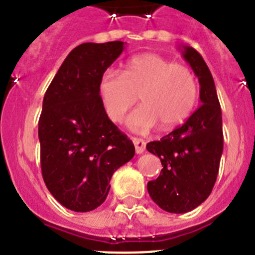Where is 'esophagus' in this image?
Wrapping results in <instances>:
<instances>
[{"mask_svg":"<svg viewBox=\"0 0 255 255\" xmlns=\"http://www.w3.org/2000/svg\"><path fill=\"white\" fill-rule=\"evenodd\" d=\"M132 143L135 145V152L138 153V154H141V153L145 150V141L143 139L139 138H132Z\"/></svg>","mask_w":255,"mask_h":255,"instance_id":"obj_1","label":"esophagus"}]
</instances>
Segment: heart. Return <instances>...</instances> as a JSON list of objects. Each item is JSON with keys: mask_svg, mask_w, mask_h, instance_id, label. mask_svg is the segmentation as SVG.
I'll return each mask as SVG.
<instances>
[{"mask_svg": "<svg viewBox=\"0 0 255 255\" xmlns=\"http://www.w3.org/2000/svg\"><path fill=\"white\" fill-rule=\"evenodd\" d=\"M98 94L107 117L119 123L138 101L143 105L126 120L134 131L145 132L161 124L171 129L194 108L198 83L189 67L157 53H141L125 64L123 74L107 70L98 83Z\"/></svg>", "mask_w": 255, "mask_h": 255, "instance_id": "heart-1", "label": "heart"}]
</instances>
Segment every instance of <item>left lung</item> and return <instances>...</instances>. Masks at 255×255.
<instances>
[{"instance_id":"left-lung-1","label":"left lung","mask_w":255,"mask_h":255,"mask_svg":"<svg viewBox=\"0 0 255 255\" xmlns=\"http://www.w3.org/2000/svg\"><path fill=\"white\" fill-rule=\"evenodd\" d=\"M182 57L199 80V107L181 126L147 144L163 168L148 182L150 198L163 211L186 213L211 194L224 150L222 112L206 61L193 47H180Z\"/></svg>"}]
</instances>
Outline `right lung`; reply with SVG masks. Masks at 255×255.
Returning a JSON list of instances; mask_svg holds the SVG:
<instances>
[{
  "label": "right lung",
  "mask_w": 255,
  "mask_h": 255,
  "mask_svg": "<svg viewBox=\"0 0 255 255\" xmlns=\"http://www.w3.org/2000/svg\"><path fill=\"white\" fill-rule=\"evenodd\" d=\"M125 44L75 47L44 94L38 123L42 175L55 199L74 212L100 207L115 171L135 154L132 141L108 119L98 94L101 76Z\"/></svg>",
  "instance_id": "add662e5"
}]
</instances>
